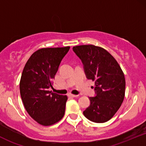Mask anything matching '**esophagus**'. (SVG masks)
<instances>
[{
  "mask_svg": "<svg viewBox=\"0 0 146 146\" xmlns=\"http://www.w3.org/2000/svg\"><path fill=\"white\" fill-rule=\"evenodd\" d=\"M68 95L69 97H71V98H77V97H78V95H73V94H71V93H68Z\"/></svg>",
  "mask_w": 146,
  "mask_h": 146,
  "instance_id": "1",
  "label": "esophagus"
}]
</instances>
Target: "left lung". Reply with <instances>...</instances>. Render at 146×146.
Segmentation results:
<instances>
[{"label": "left lung", "instance_id": "8db88e82", "mask_svg": "<svg viewBox=\"0 0 146 146\" xmlns=\"http://www.w3.org/2000/svg\"><path fill=\"white\" fill-rule=\"evenodd\" d=\"M81 60L87 79L95 81V96L83 112L90 121L104 123L114 116L125 96L124 74L116 60L104 48L94 45L73 47Z\"/></svg>", "mask_w": 146, "mask_h": 146}]
</instances>
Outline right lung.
I'll use <instances>...</instances> for the list:
<instances>
[{"instance_id": "obj_1", "label": "right lung", "mask_w": 146, "mask_h": 146, "mask_svg": "<svg viewBox=\"0 0 146 146\" xmlns=\"http://www.w3.org/2000/svg\"><path fill=\"white\" fill-rule=\"evenodd\" d=\"M70 46L43 48L31 55L27 62L20 82V92L27 113L42 125H51L62 118L66 95L52 93V86L60 64Z\"/></svg>"}]
</instances>
